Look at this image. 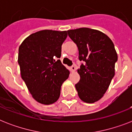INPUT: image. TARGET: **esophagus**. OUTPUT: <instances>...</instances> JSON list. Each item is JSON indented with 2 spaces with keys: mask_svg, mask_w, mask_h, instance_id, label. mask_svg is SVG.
<instances>
[{
  "mask_svg": "<svg viewBox=\"0 0 132 132\" xmlns=\"http://www.w3.org/2000/svg\"><path fill=\"white\" fill-rule=\"evenodd\" d=\"M71 70H72V72H75V71L76 70V67H75V66H71Z\"/></svg>",
  "mask_w": 132,
  "mask_h": 132,
  "instance_id": "34e87169",
  "label": "esophagus"
}]
</instances>
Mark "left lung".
<instances>
[{"label": "left lung", "mask_w": 132, "mask_h": 132, "mask_svg": "<svg viewBox=\"0 0 132 132\" xmlns=\"http://www.w3.org/2000/svg\"><path fill=\"white\" fill-rule=\"evenodd\" d=\"M77 44L79 59L84 61L77 72L80 80L75 88L84 102L93 103L102 98L115 75L118 60L112 41L98 30L79 28L67 31Z\"/></svg>", "instance_id": "8db88e82"}]
</instances>
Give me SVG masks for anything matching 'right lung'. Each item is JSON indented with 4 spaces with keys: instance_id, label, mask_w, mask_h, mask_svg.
I'll list each match as a JSON object with an SVG mask.
<instances>
[{
    "instance_id": "right-lung-1",
    "label": "right lung",
    "mask_w": 132,
    "mask_h": 132,
    "mask_svg": "<svg viewBox=\"0 0 132 132\" xmlns=\"http://www.w3.org/2000/svg\"><path fill=\"white\" fill-rule=\"evenodd\" d=\"M67 31L42 30L25 38L18 49L21 77L33 98L44 105L58 100L69 70L62 64V45Z\"/></svg>"
}]
</instances>
